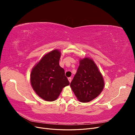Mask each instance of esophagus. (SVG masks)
I'll list each match as a JSON object with an SVG mask.
<instances>
[{"label": "esophagus", "mask_w": 135, "mask_h": 135, "mask_svg": "<svg viewBox=\"0 0 135 135\" xmlns=\"http://www.w3.org/2000/svg\"><path fill=\"white\" fill-rule=\"evenodd\" d=\"M68 80L69 81V82L70 83H71V78H68Z\"/></svg>", "instance_id": "34e87169"}]
</instances>
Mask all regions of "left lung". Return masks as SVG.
<instances>
[{"label": "left lung", "instance_id": "8db88e82", "mask_svg": "<svg viewBox=\"0 0 135 135\" xmlns=\"http://www.w3.org/2000/svg\"><path fill=\"white\" fill-rule=\"evenodd\" d=\"M104 80L94 61L89 57L79 60V66L70 83L77 99L88 103L95 99L103 91Z\"/></svg>", "mask_w": 135, "mask_h": 135}]
</instances>
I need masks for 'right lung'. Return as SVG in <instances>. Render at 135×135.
<instances>
[{
    "mask_svg": "<svg viewBox=\"0 0 135 135\" xmlns=\"http://www.w3.org/2000/svg\"><path fill=\"white\" fill-rule=\"evenodd\" d=\"M60 50H54L44 55L32 69L30 83L39 97L47 101L57 99L63 88L70 83L65 70L59 65Z\"/></svg>",
    "mask_w": 135,
    "mask_h": 135,
    "instance_id": "right-lung-1",
    "label": "right lung"
}]
</instances>
